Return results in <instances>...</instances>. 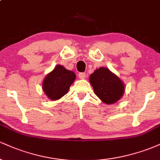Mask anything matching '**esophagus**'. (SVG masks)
Segmentation results:
<instances>
[{
    "label": "esophagus",
    "instance_id": "34e87169",
    "mask_svg": "<svg viewBox=\"0 0 160 160\" xmlns=\"http://www.w3.org/2000/svg\"><path fill=\"white\" fill-rule=\"evenodd\" d=\"M78 76L80 79H84V78H85V77H86V73H84V72L79 73Z\"/></svg>",
    "mask_w": 160,
    "mask_h": 160
}]
</instances>
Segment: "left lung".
Listing matches in <instances>:
<instances>
[{
  "instance_id": "obj_1",
  "label": "left lung",
  "mask_w": 160,
  "mask_h": 160,
  "mask_svg": "<svg viewBox=\"0 0 160 160\" xmlns=\"http://www.w3.org/2000/svg\"><path fill=\"white\" fill-rule=\"evenodd\" d=\"M95 95L104 103L117 102L124 93V84L117 76L106 68L95 70L89 77Z\"/></svg>"
}]
</instances>
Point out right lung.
<instances>
[{"mask_svg":"<svg viewBox=\"0 0 160 160\" xmlns=\"http://www.w3.org/2000/svg\"><path fill=\"white\" fill-rule=\"evenodd\" d=\"M75 78L76 75L73 71L58 65L47 75L43 82V89L49 98L57 100L68 92Z\"/></svg>","mask_w":160,"mask_h":160,"instance_id":"1","label":"right lung"}]
</instances>
